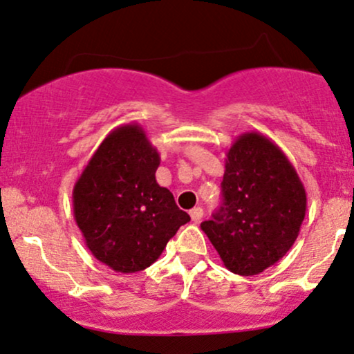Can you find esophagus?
<instances>
[{
    "label": "esophagus",
    "mask_w": 354,
    "mask_h": 354,
    "mask_svg": "<svg viewBox=\"0 0 354 354\" xmlns=\"http://www.w3.org/2000/svg\"><path fill=\"white\" fill-rule=\"evenodd\" d=\"M189 216H191V219L194 221V223H199V221L203 219L204 211L201 209V207H193V209L189 211Z\"/></svg>",
    "instance_id": "obj_1"
}]
</instances>
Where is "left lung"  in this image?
<instances>
[{"label":"left lung","mask_w":354,"mask_h":354,"mask_svg":"<svg viewBox=\"0 0 354 354\" xmlns=\"http://www.w3.org/2000/svg\"><path fill=\"white\" fill-rule=\"evenodd\" d=\"M305 186L269 136L245 131L225 151L223 206L201 229L234 274L252 277L279 262L297 241Z\"/></svg>","instance_id":"1"}]
</instances>
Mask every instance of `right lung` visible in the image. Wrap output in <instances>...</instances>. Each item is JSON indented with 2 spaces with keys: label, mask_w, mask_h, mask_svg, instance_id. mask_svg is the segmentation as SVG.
<instances>
[{
  "label": "right lung",
  "mask_w": 354,
  "mask_h": 354,
  "mask_svg": "<svg viewBox=\"0 0 354 354\" xmlns=\"http://www.w3.org/2000/svg\"><path fill=\"white\" fill-rule=\"evenodd\" d=\"M158 166L160 153L143 127L125 123L105 136L72 189L85 245L115 272L150 267L191 219L156 183Z\"/></svg>",
  "instance_id": "right-lung-1"
}]
</instances>
